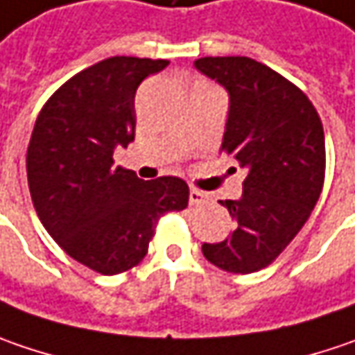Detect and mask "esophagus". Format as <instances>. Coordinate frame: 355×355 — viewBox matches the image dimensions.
Masks as SVG:
<instances>
[{"mask_svg":"<svg viewBox=\"0 0 355 355\" xmlns=\"http://www.w3.org/2000/svg\"><path fill=\"white\" fill-rule=\"evenodd\" d=\"M207 200V194L202 193V191H198V189H191V193H189V202L196 207V205H202Z\"/></svg>","mask_w":355,"mask_h":355,"instance_id":"34e87169","label":"esophagus"}]
</instances>
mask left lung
Returning <instances> with one entry per match:
<instances>
[{"label":"left lung","mask_w":355,"mask_h":355,"mask_svg":"<svg viewBox=\"0 0 355 355\" xmlns=\"http://www.w3.org/2000/svg\"><path fill=\"white\" fill-rule=\"evenodd\" d=\"M194 67L228 91L220 150L246 171L239 200H220L236 220L223 242L202 244L210 264L250 274L272 264L316 207L326 175L324 127L294 83L250 57H200Z\"/></svg>","instance_id":"8db88e82"}]
</instances>
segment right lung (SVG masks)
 Segmentation results:
<instances>
[{
	"instance_id": "1",
	"label": "right lung",
	"mask_w": 355,
	"mask_h": 355,
	"mask_svg": "<svg viewBox=\"0 0 355 355\" xmlns=\"http://www.w3.org/2000/svg\"><path fill=\"white\" fill-rule=\"evenodd\" d=\"M166 59L109 57L73 75L43 105L27 147V182L45 230L105 276L137 266L162 214L189 205L178 177L143 180L113 164L135 139V93Z\"/></svg>"
}]
</instances>
